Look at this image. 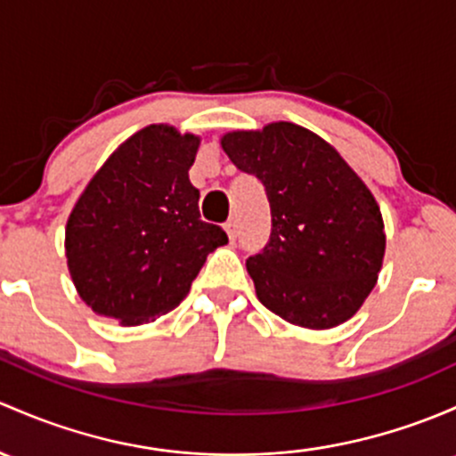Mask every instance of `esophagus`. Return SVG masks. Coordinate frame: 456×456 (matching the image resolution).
<instances>
[{
  "label": "esophagus",
  "instance_id": "1",
  "mask_svg": "<svg viewBox=\"0 0 456 456\" xmlns=\"http://www.w3.org/2000/svg\"><path fill=\"white\" fill-rule=\"evenodd\" d=\"M224 229H227V236H229V240H232V242H236V236H238V223H236V218H232V220H229V223L224 224Z\"/></svg>",
  "mask_w": 456,
  "mask_h": 456
}]
</instances>
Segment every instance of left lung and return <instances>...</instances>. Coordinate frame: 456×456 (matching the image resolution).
<instances>
[{
	"label": "left lung",
	"instance_id": "1",
	"mask_svg": "<svg viewBox=\"0 0 456 456\" xmlns=\"http://www.w3.org/2000/svg\"><path fill=\"white\" fill-rule=\"evenodd\" d=\"M238 170L262 181L271 238L247 260L257 299L292 325L328 330L356 314L385 257L380 208L341 155L290 122L223 135Z\"/></svg>",
	"mask_w": 456,
	"mask_h": 456
}]
</instances>
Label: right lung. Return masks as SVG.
Listing matches in <instances>:
<instances>
[{
  "instance_id": "obj_1",
  "label": "right lung",
  "mask_w": 456,
  "mask_h": 456,
  "mask_svg": "<svg viewBox=\"0 0 456 456\" xmlns=\"http://www.w3.org/2000/svg\"><path fill=\"white\" fill-rule=\"evenodd\" d=\"M200 140L151 124L104 161L71 209L65 256L80 299L122 325L148 323L185 299L212 251L229 242L200 220L190 183Z\"/></svg>"
}]
</instances>
